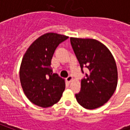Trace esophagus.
Wrapping results in <instances>:
<instances>
[{
  "mask_svg": "<svg viewBox=\"0 0 130 130\" xmlns=\"http://www.w3.org/2000/svg\"><path fill=\"white\" fill-rule=\"evenodd\" d=\"M72 79H73V77H72L71 75H69V76L66 78V80H67V82H71Z\"/></svg>",
  "mask_w": 130,
  "mask_h": 130,
  "instance_id": "esophagus-1",
  "label": "esophagus"
}]
</instances>
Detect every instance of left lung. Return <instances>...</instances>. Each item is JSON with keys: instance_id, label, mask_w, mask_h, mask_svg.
Returning a JSON list of instances; mask_svg holds the SVG:
<instances>
[{"instance_id": "8db88e82", "label": "left lung", "mask_w": 130, "mask_h": 130, "mask_svg": "<svg viewBox=\"0 0 130 130\" xmlns=\"http://www.w3.org/2000/svg\"><path fill=\"white\" fill-rule=\"evenodd\" d=\"M71 46L82 72L81 90L75 94L77 103L87 109L103 106L113 96L117 85V69L113 55L105 45L94 39L70 38Z\"/></svg>"}]
</instances>
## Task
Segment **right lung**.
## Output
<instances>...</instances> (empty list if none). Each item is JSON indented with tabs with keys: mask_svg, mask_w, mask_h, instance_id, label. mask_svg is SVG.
Here are the masks:
<instances>
[{
	"mask_svg": "<svg viewBox=\"0 0 130 130\" xmlns=\"http://www.w3.org/2000/svg\"><path fill=\"white\" fill-rule=\"evenodd\" d=\"M47 33L30 45L21 61L19 77L27 98L34 105L48 107L59 102L65 90V80L53 73L51 60L57 47L68 38Z\"/></svg>",
	"mask_w": 130,
	"mask_h": 130,
	"instance_id": "right-lung-1",
	"label": "right lung"
}]
</instances>
